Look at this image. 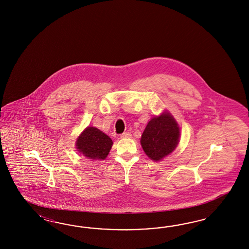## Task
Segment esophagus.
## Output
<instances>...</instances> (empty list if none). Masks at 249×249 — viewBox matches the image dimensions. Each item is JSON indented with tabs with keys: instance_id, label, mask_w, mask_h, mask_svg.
<instances>
[{
	"instance_id": "obj_1",
	"label": "esophagus",
	"mask_w": 249,
	"mask_h": 249,
	"mask_svg": "<svg viewBox=\"0 0 249 249\" xmlns=\"http://www.w3.org/2000/svg\"><path fill=\"white\" fill-rule=\"evenodd\" d=\"M121 138L122 139H126V138H130L131 137V133L130 132H128V131H126V132H124V133H122L121 135Z\"/></svg>"
}]
</instances>
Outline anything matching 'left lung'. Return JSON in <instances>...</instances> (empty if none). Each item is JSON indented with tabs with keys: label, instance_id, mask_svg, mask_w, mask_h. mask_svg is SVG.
I'll list each match as a JSON object with an SVG mask.
<instances>
[{
	"label": "left lung",
	"instance_id": "8db88e82",
	"mask_svg": "<svg viewBox=\"0 0 249 249\" xmlns=\"http://www.w3.org/2000/svg\"><path fill=\"white\" fill-rule=\"evenodd\" d=\"M180 128L169 112L152 118L141 139L144 152L149 158L159 161L175 150L179 143Z\"/></svg>",
	"mask_w": 249,
	"mask_h": 249
}]
</instances>
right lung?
I'll return each mask as SVG.
<instances>
[{"label":"right lung","mask_w":249,"mask_h":249,"mask_svg":"<svg viewBox=\"0 0 249 249\" xmlns=\"http://www.w3.org/2000/svg\"><path fill=\"white\" fill-rule=\"evenodd\" d=\"M113 142L104 132L95 127H88L79 135L75 147L79 153L90 160H105Z\"/></svg>","instance_id":"1"}]
</instances>
